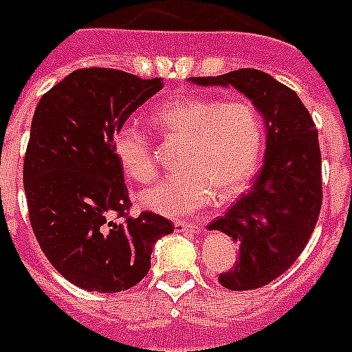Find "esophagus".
<instances>
[{"mask_svg": "<svg viewBox=\"0 0 352 352\" xmlns=\"http://www.w3.org/2000/svg\"><path fill=\"white\" fill-rule=\"evenodd\" d=\"M173 226H175V231H179V233L199 235V233L202 231V224H191V222H184V221H177Z\"/></svg>", "mask_w": 352, "mask_h": 352, "instance_id": "34e87169", "label": "esophagus"}]
</instances>
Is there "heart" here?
Listing matches in <instances>:
<instances>
[{
    "label": "heart",
    "mask_w": 352,
    "mask_h": 352,
    "mask_svg": "<svg viewBox=\"0 0 352 352\" xmlns=\"http://www.w3.org/2000/svg\"><path fill=\"white\" fill-rule=\"evenodd\" d=\"M162 135L184 144L177 168L182 171L141 190L142 208L166 217L193 215L211 201H231L250 184L262 151V121L248 101L188 97L155 110ZM111 151L122 171L135 182L155 177V159L144 131L124 124L113 133Z\"/></svg>",
    "instance_id": "obj_1"
}]
</instances>
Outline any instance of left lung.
<instances>
[{"instance_id":"1","label":"left lung","mask_w":352,"mask_h":352,"mask_svg":"<svg viewBox=\"0 0 352 352\" xmlns=\"http://www.w3.org/2000/svg\"><path fill=\"white\" fill-rule=\"evenodd\" d=\"M201 87H233L264 117L265 153L251 190L208 230L239 244V258L219 280L226 289L267 285L295 264L318 221L322 157L318 130L289 87L255 68L190 77Z\"/></svg>"}]
</instances>
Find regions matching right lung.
Instances as JSON below:
<instances>
[{"label":"right lung","mask_w":352,"mask_h":352,"mask_svg":"<svg viewBox=\"0 0 352 352\" xmlns=\"http://www.w3.org/2000/svg\"><path fill=\"white\" fill-rule=\"evenodd\" d=\"M161 88L159 77L81 68L34 111L23 164L28 217L50 264L81 289L119 293L139 284L153 244L173 231L151 211L128 217V188L111 151L113 133Z\"/></svg>","instance_id":"right-lung-1"}]
</instances>
